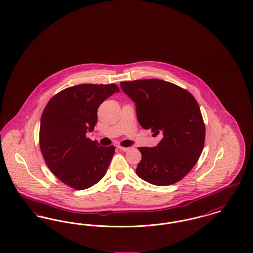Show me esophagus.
<instances>
[{"instance_id":"1","label":"esophagus","mask_w":253,"mask_h":253,"mask_svg":"<svg viewBox=\"0 0 253 253\" xmlns=\"http://www.w3.org/2000/svg\"><path fill=\"white\" fill-rule=\"evenodd\" d=\"M121 151H123V152H127V151H129L130 150V148L129 147H122V146H119L118 147Z\"/></svg>"}]
</instances>
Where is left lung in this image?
<instances>
[{"mask_svg": "<svg viewBox=\"0 0 253 253\" xmlns=\"http://www.w3.org/2000/svg\"><path fill=\"white\" fill-rule=\"evenodd\" d=\"M121 86L135 103L139 124L163 134L155 148H138L142 158L136 174L157 186L180 181L204 148L205 123L196 99L179 86L157 79L122 82Z\"/></svg>", "mask_w": 253, "mask_h": 253, "instance_id": "1", "label": "left lung"}]
</instances>
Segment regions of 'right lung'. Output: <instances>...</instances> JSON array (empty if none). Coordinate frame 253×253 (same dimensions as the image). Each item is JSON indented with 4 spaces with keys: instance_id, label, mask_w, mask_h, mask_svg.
Returning <instances> with one entry per match:
<instances>
[{
    "instance_id": "add662e5",
    "label": "right lung",
    "mask_w": 253,
    "mask_h": 253,
    "mask_svg": "<svg viewBox=\"0 0 253 253\" xmlns=\"http://www.w3.org/2000/svg\"><path fill=\"white\" fill-rule=\"evenodd\" d=\"M118 85L80 84L56 94L42 112L40 148L50 170L65 185L85 190L104 176L115 146H99L86 137L97 122V109Z\"/></svg>"
}]
</instances>
